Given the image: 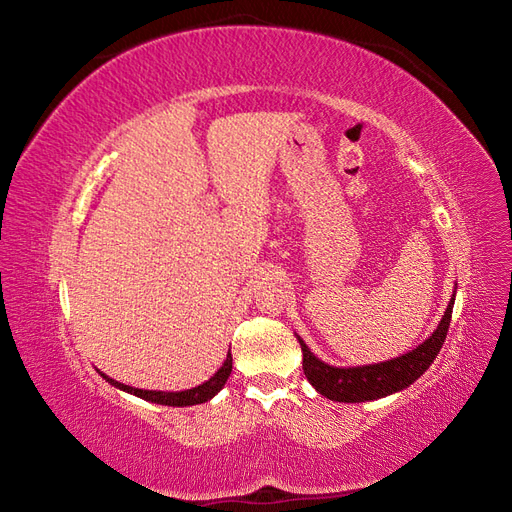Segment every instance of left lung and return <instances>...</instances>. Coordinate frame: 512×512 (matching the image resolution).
Wrapping results in <instances>:
<instances>
[{
  "instance_id": "left-lung-1",
  "label": "left lung",
  "mask_w": 512,
  "mask_h": 512,
  "mask_svg": "<svg viewBox=\"0 0 512 512\" xmlns=\"http://www.w3.org/2000/svg\"><path fill=\"white\" fill-rule=\"evenodd\" d=\"M455 294H457V284L436 331H433L425 342L418 344L414 350L395 356V359H389V361L356 365V367H335L320 361L297 335L301 352H303L305 378L320 395H324L331 401H344V404L376 401L386 395L408 389V386L421 378L429 369V365L436 361V356L448 333V324H451Z\"/></svg>"
}]
</instances>
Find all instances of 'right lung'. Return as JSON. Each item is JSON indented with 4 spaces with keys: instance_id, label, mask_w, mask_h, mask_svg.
I'll list each match as a JSON object with an SVG mask.
<instances>
[{
    "instance_id": "add662e5",
    "label": "right lung",
    "mask_w": 512,
    "mask_h": 512,
    "mask_svg": "<svg viewBox=\"0 0 512 512\" xmlns=\"http://www.w3.org/2000/svg\"><path fill=\"white\" fill-rule=\"evenodd\" d=\"M230 371H232V354L228 352V354H226V361L222 363V367H220L218 371H215V374H213L207 382L198 384V386H194V389H188V391H145V389H136V386H128V384H123V382H117V380H113L111 376L102 374L100 369H98V374H100L108 384H113L115 389L126 391V393L141 397V399H145V401H151V404L183 408V406L205 404V401L213 399L215 395H218V393L224 389V384H226V380H228V376H230Z\"/></svg>"
}]
</instances>
